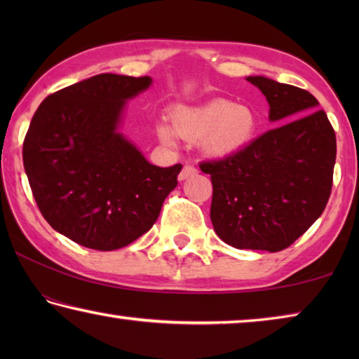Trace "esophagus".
Listing matches in <instances>:
<instances>
[{
  "label": "esophagus",
  "instance_id": "1",
  "mask_svg": "<svg viewBox=\"0 0 359 359\" xmlns=\"http://www.w3.org/2000/svg\"><path fill=\"white\" fill-rule=\"evenodd\" d=\"M198 172V169L194 168L193 165H185L184 169H182L180 174H179V180H185L188 177H191V175H194Z\"/></svg>",
  "mask_w": 359,
  "mask_h": 359
}]
</instances>
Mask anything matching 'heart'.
<instances>
[{
    "mask_svg": "<svg viewBox=\"0 0 359 359\" xmlns=\"http://www.w3.org/2000/svg\"><path fill=\"white\" fill-rule=\"evenodd\" d=\"M259 126L257 111L248 104L229 100H214L196 107H179L171 115V125L160 121L156 135L168 145L175 144V135L190 142H199L204 154L223 158L247 147Z\"/></svg>",
    "mask_w": 359,
    "mask_h": 359,
    "instance_id": "obj_1",
    "label": "heart"
}]
</instances>
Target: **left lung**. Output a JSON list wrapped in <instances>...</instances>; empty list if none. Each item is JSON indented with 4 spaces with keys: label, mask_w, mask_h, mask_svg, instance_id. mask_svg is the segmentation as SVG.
Listing matches in <instances>:
<instances>
[{
    "label": "left lung",
    "mask_w": 359,
    "mask_h": 359,
    "mask_svg": "<svg viewBox=\"0 0 359 359\" xmlns=\"http://www.w3.org/2000/svg\"><path fill=\"white\" fill-rule=\"evenodd\" d=\"M247 81L266 96L269 120L282 125L238 154L199 168L214 187L210 220L218 238L236 248L280 252L323 214L332 188L336 133L307 90L263 76Z\"/></svg>",
    "instance_id": "left-lung-1"
}]
</instances>
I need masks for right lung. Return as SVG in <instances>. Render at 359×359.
Here are the masks:
<instances>
[{"label":"right lung","mask_w":359,"mask_h":359,"mask_svg":"<svg viewBox=\"0 0 359 359\" xmlns=\"http://www.w3.org/2000/svg\"><path fill=\"white\" fill-rule=\"evenodd\" d=\"M149 76L98 74L48 95L23 141V166L50 226L79 245L117 250L154 226L182 165L154 166L118 133Z\"/></svg>","instance_id":"add662e5"}]
</instances>
